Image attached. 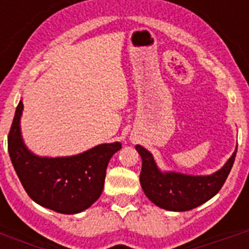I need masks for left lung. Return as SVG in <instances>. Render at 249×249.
<instances>
[{"mask_svg":"<svg viewBox=\"0 0 249 249\" xmlns=\"http://www.w3.org/2000/svg\"><path fill=\"white\" fill-rule=\"evenodd\" d=\"M136 149L142 158L140 182L144 195L156 206L172 212L193 210L214 197L227 179L237 153L236 148L223 167L212 175L193 176L162 171L148 149L141 144Z\"/></svg>","mask_w":249,"mask_h":249,"instance_id":"8db88e82","label":"left lung"}]
</instances>
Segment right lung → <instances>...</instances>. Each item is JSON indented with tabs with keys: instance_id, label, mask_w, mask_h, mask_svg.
I'll return each mask as SVG.
<instances>
[{
	"instance_id": "obj_1",
	"label": "right lung",
	"mask_w": 249,
	"mask_h": 249,
	"mask_svg": "<svg viewBox=\"0 0 249 249\" xmlns=\"http://www.w3.org/2000/svg\"><path fill=\"white\" fill-rule=\"evenodd\" d=\"M22 111L19 101L8 135V153L27 195L39 206L63 214L89 208L100 198L109 160L122 144L102 143L74 156L41 157L23 142Z\"/></svg>"
}]
</instances>
